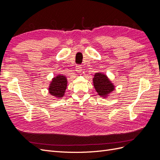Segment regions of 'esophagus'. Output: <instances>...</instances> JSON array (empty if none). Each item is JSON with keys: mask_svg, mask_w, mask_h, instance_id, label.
I'll return each mask as SVG.
<instances>
[{"mask_svg": "<svg viewBox=\"0 0 160 160\" xmlns=\"http://www.w3.org/2000/svg\"><path fill=\"white\" fill-rule=\"evenodd\" d=\"M75 69H76V71L77 73H81V72L82 71V67L81 65H77Z\"/></svg>", "mask_w": 160, "mask_h": 160, "instance_id": "esophagus-1", "label": "esophagus"}]
</instances>
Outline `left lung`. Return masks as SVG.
Here are the masks:
<instances>
[{
    "instance_id": "obj_1",
    "label": "left lung",
    "mask_w": 160,
    "mask_h": 160,
    "mask_svg": "<svg viewBox=\"0 0 160 160\" xmlns=\"http://www.w3.org/2000/svg\"><path fill=\"white\" fill-rule=\"evenodd\" d=\"M93 83L97 93L104 99L107 98L115 90L114 84L103 72H96L93 78Z\"/></svg>"
}]
</instances>
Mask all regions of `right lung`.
I'll return each mask as SVG.
<instances>
[{"label": "right lung", "instance_id": "right-lung-1", "mask_svg": "<svg viewBox=\"0 0 160 160\" xmlns=\"http://www.w3.org/2000/svg\"><path fill=\"white\" fill-rule=\"evenodd\" d=\"M67 87V77L63 74H58L51 81L48 91L52 96L59 99L64 96Z\"/></svg>", "mask_w": 160, "mask_h": 160}]
</instances>
